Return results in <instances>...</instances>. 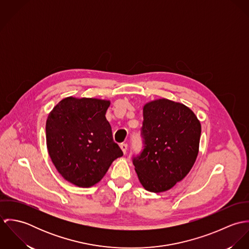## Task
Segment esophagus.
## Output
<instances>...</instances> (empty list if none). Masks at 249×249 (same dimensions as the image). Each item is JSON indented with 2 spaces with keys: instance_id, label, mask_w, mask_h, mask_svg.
Listing matches in <instances>:
<instances>
[{
  "instance_id": "34e87169",
  "label": "esophagus",
  "mask_w": 249,
  "mask_h": 249,
  "mask_svg": "<svg viewBox=\"0 0 249 249\" xmlns=\"http://www.w3.org/2000/svg\"><path fill=\"white\" fill-rule=\"evenodd\" d=\"M120 146H121V148H122L123 152L125 154V153H126V150H127V143H125V142H122V143L120 144Z\"/></svg>"
}]
</instances>
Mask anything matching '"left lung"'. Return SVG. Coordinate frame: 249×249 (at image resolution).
<instances>
[{
  "label": "left lung",
  "mask_w": 249,
  "mask_h": 249,
  "mask_svg": "<svg viewBox=\"0 0 249 249\" xmlns=\"http://www.w3.org/2000/svg\"><path fill=\"white\" fill-rule=\"evenodd\" d=\"M142 116L143 148L132 162L145 190L165 192L193 168L198 154L201 125L189 107L167 99L146 104Z\"/></svg>",
  "instance_id": "1"
}]
</instances>
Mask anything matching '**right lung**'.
Instances as JSON below:
<instances>
[{"mask_svg":"<svg viewBox=\"0 0 249 249\" xmlns=\"http://www.w3.org/2000/svg\"><path fill=\"white\" fill-rule=\"evenodd\" d=\"M109 101L66 98L46 123L49 155L62 178L88 188L105 177L112 162L123 156L106 118Z\"/></svg>","mask_w":249,"mask_h":249,"instance_id":"right-lung-1","label":"right lung"}]
</instances>
